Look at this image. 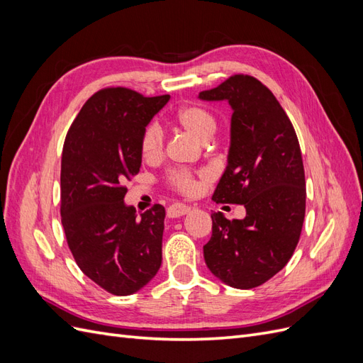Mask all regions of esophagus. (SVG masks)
<instances>
[{
	"label": "esophagus",
	"instance_id": "obj_1",
	"mask_svg": "<svg viewBox=\"0 0 363 363\" xmlns=\"http://www.w3.org/2000/svg\"><path fill=\"white\" fill-rule=\"evenodd\" d=\"M189 211H191L189 206L175 203V204H172V206L168 207L167 215H168V218H180V216H183V215H186V213H189Z\"/></svg>",
	"mask_w": 363,
	"mask_h": 363
}]
</instances>
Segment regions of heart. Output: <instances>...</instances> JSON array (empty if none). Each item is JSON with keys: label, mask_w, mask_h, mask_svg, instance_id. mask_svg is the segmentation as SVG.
Here are the masks:
<instances>
[{"label": "heart", "mask_w": 363, "mask_h": 363, "mask_svg": "<svg viewBox=\"0 0 363 363\" xmlns=\"http://www.w3.org/2000/svg\"><path fill=\"white\" fill-rule=\"evenodd\" d=\"M177 124L200 142H208L216 131V121L211 112L200 106H186L175 113ZM163 135L159 125L150 124L142 131L140 156L147 162H155L162 156ZM172 189L182 194H192L196 189V180L188 171H174L168 177Z\"/></svg>", "instance_id": "1"}]
</instances>
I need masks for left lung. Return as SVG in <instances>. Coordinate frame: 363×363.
Instances as JSON below:
<instances>
[{"instance_id":"8db88e82","label":"left lung","mask_w":363,"mask_h":363,"mask_svg":"<svg viewBox=\"0 0 363 363\" xmlns=\"http://www.w3.org/2000/svg\"><path fill=\"white\" fill-rule=\"evenodd\" d=\"M199 98L228 101L233 111L227 168L212 200L247 211L233 221L212 213L206 265L228 286L256 288L284 268L301 235L306 180L298 139L277 98L255 77L233 75Z\"/></svg>"}]
</instances>
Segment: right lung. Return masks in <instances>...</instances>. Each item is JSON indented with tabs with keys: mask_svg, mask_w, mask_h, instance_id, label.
<instances>
[{
	"mask_svg": "<svg viewBox=\"0 0 363 363\" xmlns=\"http://www.w3.org/2000/svg\"><path fill=\"white\" fill-rule=\"evenodd\" d=\"M168 101L106 87L84 103L63 144L65 236L84 276L113 295L138 292L162 265L164 207L138 216L124 183L139 172L142 131Z\"/></svg>",
	"mask_w": 363,
	"mask_h": 363,
	"instance_id": "1",
	"label": "right lung"
}]
</instances>
